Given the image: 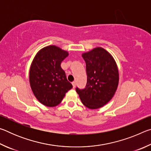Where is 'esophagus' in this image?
<instances>
[{"instance_id":"esophagus-1","label":"esophagus","mask_w":151,"mask_h":151,"mask_svg":"<svg viewBox=\"0 0 151 151\" xmlns=\"http://www.w3.org/2000/svg\"><path fill=\"white\" fill-rule=\"evenodd\" d=\"M72 84H73V88H75V86H76V82L75 81H73V83H72Z\"/></svg>"}]
</instances>
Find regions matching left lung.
I'll return each instance as SVG.
<instances>
[{"label":"left lung","mask_w":151,"mask_h":151,"mask_svg":"<svg viewBox=\"0 0 151 151\" xmlns=\"http://www.w3.org/2000/svg\"><path fill=\"white\" fill-rule=\"evenodd\" d=\"M87 82L84 88H76L82 103L91 109L101 108L112 98L119 84V72L112 56L98 47L84 53Z\"/></svg>","instance_id":"left-lung-1"}]
</instances>
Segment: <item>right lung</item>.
I'll use <instances>...</instances> for the list:
<instances>
[{
	"label": "right lung",
	"instance_id": "obj_1",
	"mask_svg": "<svg viewBox=\"0 0 151 151\" xmlns=\"http://www.w3.org/2000/svg\"><path fill=\"white\" fill-rule=\"evenodd\" d=\"M68 55L66 51L51 45L40 50L33 60L29 74L30 87L38 101L45 106L58 105L73 88L60 66Z\"/></svg>",
	"mask_w": 151,
	"mask_h": 151
}]
</instances>
